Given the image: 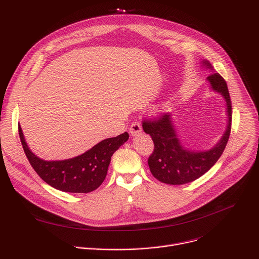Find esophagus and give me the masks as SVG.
<instances>
[{
    "label": "esophagus",
    "mask_w": 259,
    "mask_h": 259,
    "mask_svg": "<svg viewBox=\"0 0 259 259\" xmlns=\"http://www.w3.org/2000/svg\"><path fill=\"white\" fill-rule=\"evenodd\" d=\"M129 132H130V134H131L132 136H136L137 134H139V133L141 132V126H140V124L137 123V122L132 123V125H131L130 129H129Z\"/></svg>",
    "instance_id": "esophagus-1"
}]
</instances>
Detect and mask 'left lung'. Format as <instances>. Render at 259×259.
I'll list each match as a JSON object with an SVG mask.
<instances>
[{
  "instance_id": "8db88e82",
  "label": "left lung",
  "mask_w": 259,
  "mask_h": 259,
  "mask_svg": "<svg viewBox=\"0 0 259 259\" xmlns=\"http://www.w3.org/2000/svg\"><path fill=\"white\" fill-rule=\"evenodd\" d=\"M203 63L212 69L208 61ZM207 80L210 82L211 88L226 99L229 117L225 134L211 150L194 152L182 146L176 136L170 114H163L154 120H143L142 128L145 133L151 135L155 144L154 152L149 157L147 163L154 177L163 183L179 186L198 179L210 170L226 149L232 128L231 96L227 82L218 72L211 73Z\"/></svg>"
}]
</instances>
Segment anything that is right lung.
Segmentation results:
<instances>
[{
    "instance_id": "obj_1",
    "label": "right lung",
    "mask_w": 259,
    "mask_h": 259,
    "mask_svg": "<svg viewBox=\"0 0 259 259\" xmlns=\"http://www.w3.org/2000/svg\"><path fill=\"white\" fill-rule=\"evenodd\" d=\"M18 132L25 156L36 174L52 188L68 193H90L96 190L106 176L110 158L129 138V134L124 132L100 141L76 158L44 161L30 152L20 126Z\"/></svg>"
}]
</instances>
